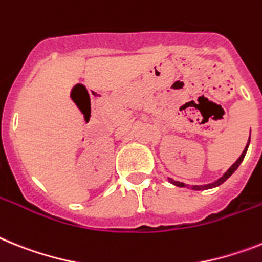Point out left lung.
<instances>
[{
	"mask_svg": "<svg viewBox=\"0 0 262 262\" xmlns=\"http://www.w3.org/2000/svg\"><path fill=\"white\" fill-rule=\"evenodd\" d=\"M249 140H250V136H249ZM248 146H249V142H248V144H247V146H245V149H244L243 155L239 156V157H238V160H237V161L234 162V164H233L232 166H230L229 169H228V172H226L225 174H224L223 177H221V179H220V180H217V181H216V182H213V184H209V185H193V186H192V189H194V190H204V189L214 188V186H219V185H221V184H223L224 181H226V180L229 179L230 176H232L233 173H234V170H236V169L238 168V166H239V164H241V162H243L244 157H245V155H247ZM169 181L172 182L173 185H176V186H181V188H185V186H189V185H186V184H184V182L174 181V180H172V179L169 180Z\"/></svg>",
	"mask_w": 262,
	"mask_h": 262,
	"instance_id": "obj_1",
	"label": "left lung"
}]
</instances>
